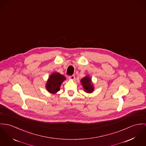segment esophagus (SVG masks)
I'll use <instances>...</instances> for the list:
<instances>
[{"label":"esophagus","instance_id":"obj_1","mask_svg":"<svg viewBox=\"0 0 146 146\" xmlns=\"http://www.w3.org/2000/svg\"><path fill=\"white\" fill-rule=\"evenodd\" d=\"M69 78L70 80H74V78H75V76L74 75H72V76L69 77Z\"/></svg>","mask_w":146,"mask_h":146}]
</instances>
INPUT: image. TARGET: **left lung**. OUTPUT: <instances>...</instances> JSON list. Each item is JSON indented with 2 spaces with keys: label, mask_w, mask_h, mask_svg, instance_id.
Instances as JSON below:
<instances>
[{
  "label": "left lung",
  "mask_w": 146,
  "mask_h": 146,
  "mask_svg": "<svg viewBox=\"0 0 146 146\" xmlns=\"http://www.w3.org/2000/svg\"><path fill=\"white\" fill-rule=\"evenodd\" d=\"M81 83L84 88V91L86 92H92L94 91V86L93 84L91 83V79L86 76L83 78L81 81Z\"/></svg>",
  "instance_id": "obj_1"
}]
</instances>
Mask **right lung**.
I'll return each mask as SVG.
<instances>
[{"mask_svg": "<svg viewBox=\"0 0 146 146\" xmlns=\"http://www.w3.org/2000/svg\"><path fill=\"white\" fill-rule=\"evenodd\" d=\"M65 80L64 76L59 73L52 74L49 78L46 84V89L49 92L55 94L60 90V86Z\"/></svg>", "mask_w": 146, "mask_h": 146, "instance_id": "add662e5", "label": "right lung"}]
</instances>
